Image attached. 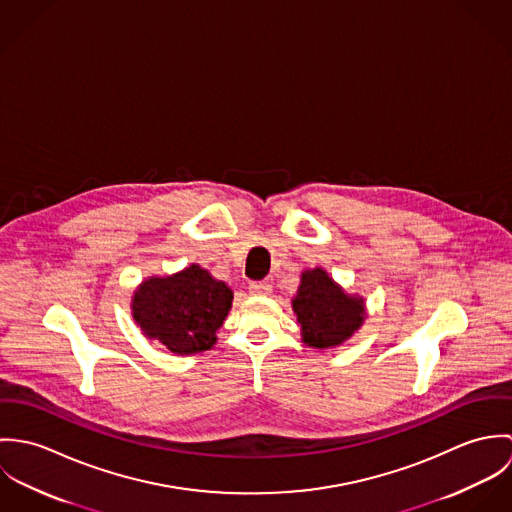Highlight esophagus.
<instances>
[{
	"instance_id": "obj_1",
	"label": "esophagus",
	"mask_w": 512,
	"mask_h": 512,
	"mask_svg": "<svg viewBox=\"0 0 512 512\" xmlns=\"http://www.w3.org/2000/svg\"><path fill=\"white\" fill-rule=\"evenodd\" d=\"M248 292L252 293V295H268V293L272 292V286L268 282H250Z\"/></svg>"
}]
</instances>
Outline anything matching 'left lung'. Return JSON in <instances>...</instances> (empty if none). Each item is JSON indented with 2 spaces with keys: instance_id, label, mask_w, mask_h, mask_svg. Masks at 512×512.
<instances>
[{
  "instance_id": "1",
  "label": "left lung",
  "mask_w": 512,
  "mask_h": 512,
  "mask_svg": "<svg viewBox=\"0 0 512 512\" xmlns=\"http://www.w3.org/2000/svg\"><path fill=\"white\" fill-rule=\"evenodd\" d=\"M292 305L303 343L317 349L341 345L365 321L363 299L347 295L321 268L301 274Z\"/></svg>"
}]
</instances>
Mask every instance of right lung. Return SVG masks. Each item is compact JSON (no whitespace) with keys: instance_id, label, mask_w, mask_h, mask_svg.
I'll list each match as a JSON object with an SVG mask.
<instances>
[{"instance_id":"add662e5","label":"right lung","mask_w":512,"mask_h":512,"mask_svg":"<svg viewBox=\"0 0 512 512\" xmlns=\"http://www.w3.org/2000/svg\"><path fill=\"white\" fill-rule=\"evenodd\" d=\"M232 290L199 266L171 278H151L134 295V319L149 339L171 353L193 355L209 351L228 309Z\"/></svg>"}]
</instances>
